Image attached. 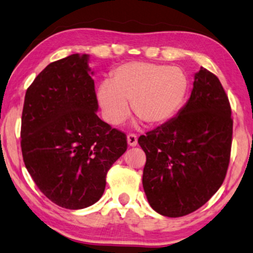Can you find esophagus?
Returning <instances> with one entry per match:
<instances>
[{"instance_id": "1", "label": "esophagus", "mask_w": 253, "mask_h": 253, "mask_svg": "<svg viewBox=\"0 0 253 253\" xmlns=\"http://www.w3.org/2000/svg\"><path fill=\"white\" fill-rule=\"evenodd\" d=\"M127 144H129L130 147H135V145L138 144V136L134 133L127 134Z\"/></svg>"}]
</instances>
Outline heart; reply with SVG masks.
Wrapping results in <instances>:
<instances>
[{
    "label": "heart",
    "instance_id": "b5f03b06",
    "mask_svg": "<svg viewBox=\"0 0 253 253\" xmlns=\"http://www.w3.org/2000/svg\"><path fill=\"white\" fill-rule=\"evenodd\" d=\"M189 88L185 73L169 65L127 62L115 68L110 81L97 88L102 112L106 121L119 126L132 109L149 126H162L182 108Z\"/></svg>",
    "mask_w": 253,
    "mask_h": 253
}]
</instances>
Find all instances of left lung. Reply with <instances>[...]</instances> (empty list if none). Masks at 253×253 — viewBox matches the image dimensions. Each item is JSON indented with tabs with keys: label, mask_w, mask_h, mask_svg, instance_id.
Segmentation results:
<instances>
[{
	"label": "left lung",
	"mask_w": 253,
	"mask_h": 253,
	"mask_svg": "<svg viewBox=\"0 0 253 253\" xmlns=\"http://www.w3.org/2000/svg\"><path fill=\"white\" fill-rule=\"evenodd\" d=\"M232 129L227 93L201 68L178 117L138 140L147 156L142 183L153 210L179 218L210 200L227 174Z\"/></svg>",
	"instance_id": "left-lung-1"
}]
</instances>
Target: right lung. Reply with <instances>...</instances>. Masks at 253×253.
<instances>
[{"instance_id":"right-lung-1","label":"right lung","mask_w":253,"mask_h":253,"mask_svg":"<svg viewBox=\"0 0 253 253\" xmlns=\"http://www.w3.org/2000/svg\"><path fill=\"white\" fill-rule=\"evenodd\" d=\"M87 55L48 64L28 87L21 123L24 165L44 196L65 209L102 197L106 174L126 151L124 132L97 117Z\"/></svg>"}]
</instances>
